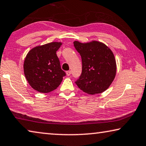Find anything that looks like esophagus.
<instances>
[{"mask_svg":"<svg viewBox=\"0 0 146 146\" xmlns=\"http://www.w3.org/2000/svg\"><path fill=\"white\" fill-rule=\"evenodd\" d=\"M71 71H66V75H68V76H69L71 75Z\"/></svg>","mask_w":146,"mask_h":146,"instance_id":"obj_1","label":"esophagus"}]
</instances>
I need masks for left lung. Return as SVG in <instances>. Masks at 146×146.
<instances>
[{"label": "left lung", "mask_w": 146, "mask_h": 146, "mask_svg": "<svg viewBox=\"0 0 146 146\" xmlns=\"http://www.w3.org/2000/svg\"><path fill=\"white\" fill-rule=\"evenodd\" d=\"M82 58V73L75 82L79 88L88 94H101L108 88L116 74L114 55L105 44L98 41L73 42Z\"/></svg>", "instance_id": "obj_1"}]
</instances>
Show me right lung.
Instances as JSON below:
<instances>
[{"label": "right lung", "instance_id": "1", "mask_svg": "<svg viewBox=\"0 0 146 146\" xmlns=\"http://www.w3.org/2000/svg\"><path fill=\"white\" fill-rule=\"evenodd\" d=\"M62 43L51 42L36 46L25 58L23 69L28 82L41 93H48L60 84L66 73L60 67L56 51Z\"/></svg>", "mask_w": 146, "mask_h": 146}]
</instances>
